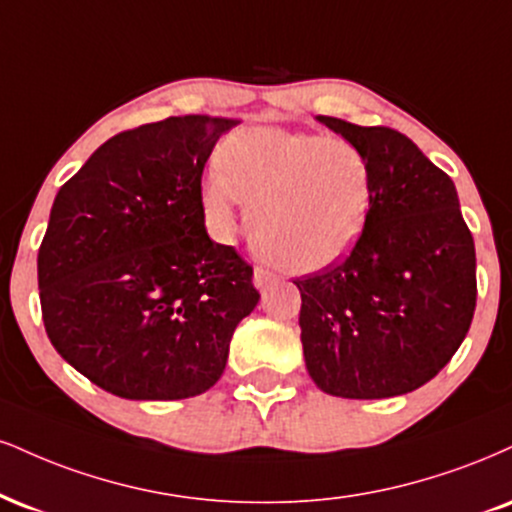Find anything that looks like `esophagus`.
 I'll list each match as a JSON object with an SVG mask.
<instances>
[{
	"instance_id": "obj_1",
	"label": "esophagus",
	"mask_w": 512,
	"mask_h": 512,
	"mask_svg": "<svg viewBox=\"0 0 512 512\" xmlns=\"http://www.w3.org/2000/svg\"><path fill=\"white\" fill-rule=\"evenodd\" d=\"M252 281H255L257 288H267L269 283L276 281V274L269 272V269H264V267H255V274H252Z\"/></svg>"
}]
</instances>
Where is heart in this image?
Instances as JSON below:
<instances>
[{"mask_svg": "<svg viewBox=\"0 0 512 512\" xmlns=\"http://www.w3.org/2000/svg\"><path fill=\"white\" fill-rule=\"evenodd\" d=\"M219 164L202 181L209 226L231 236L236 207L248 200L252 245L286 272L329 267L365 231L372 169L348 138L245 128L221 143Z\"/></svg>", "mask_w": 512, "mask_h": 512, "instance_id": "b5f03b06", "label": "heart"}]
</instances>
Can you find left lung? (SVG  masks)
Segmentation results:
<instances>
[{
  "instance_id": "1",
  "label": "left lung",
  "mask_w": 512,
  "mask_h": 512,
  "mask_svg": "<svg viewBox=\"0 0 512 512\" xmlns=\"http://www.w3.org/2000/svg\"><path fill=\"white\" fill-rule=\"evenodd\" d=\"M365 152L372 207L343 262L295 279L305 365L324 393L374 400L434 379L477 305L474 240L451 176L408 135L319 116Z\"/></svg>"
}]
</instances>
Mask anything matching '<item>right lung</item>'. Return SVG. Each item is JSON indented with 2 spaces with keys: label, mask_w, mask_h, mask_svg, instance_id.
<instances>
[{
  "label": "right lung",
  "mask_w": 512,
  "mask_h": 512,
  "mask_svg": "<svg viewBox=\"0 0 512 512\" xmlns=\"http://www.w3.org/2000/svg\"><path fill=\"white\" fill-rule=\"evenodd\" d=\"M236 119L169 116L97 147L54 197L38 252L45 331L100 389L200 396L224 374L260 293L252 267L207 236L202 171Z\"/></svg>",
  "instance_id": "add662e5"
}]
</instances>
